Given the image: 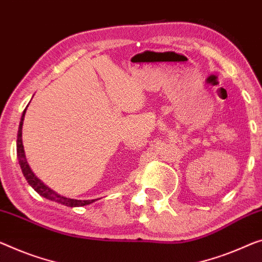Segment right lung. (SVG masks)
<instances>
[{
    "mask_svg": "<svg viewBox=\"0 0 262 262\" xmlns=\"http://www.w3.org/2000/svg\"><path fill=\"white\" fill-rule=\"evenodd\" d=\"M28 107V106H27ZM26 111L27 108L23 111L21 121H19V127H18V133H17V141H16V147H17V158H18V163L21 166L22 173L25 175L26 180L28 181L29 185L33 187V188L36 190V192L48 200L55 201L57 204L64 205L67 207H81V206H85V205H91L93 204L95 200H75V199H69V198H64L62 195L57 194L56 192H54L53 189H50L49 187H47L43 182H42L40 179L35 177V174L33 173V170L30 169V167L27 162L26 159V154H25V148H23V143H22V126H23V120H25V115H26Z\"/></svg>",
    "mask_w": 262,
    "mask_h": 262,
    "instance_id": "obj_1",
    "label": "right lung"
}]
</instances>
